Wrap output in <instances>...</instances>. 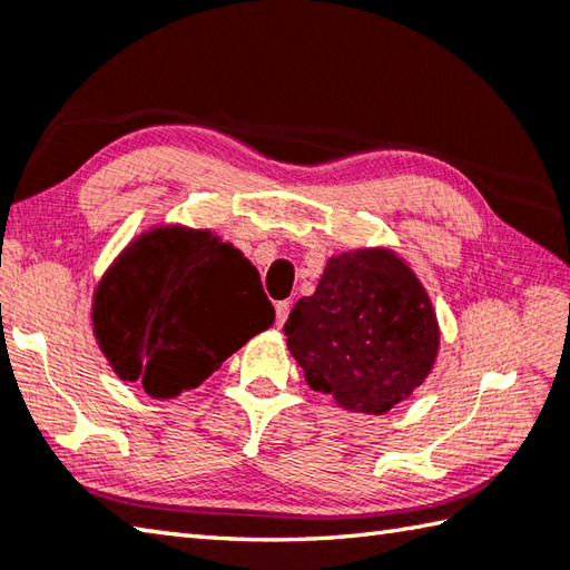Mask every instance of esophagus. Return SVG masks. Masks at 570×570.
Here are the masks:
<instances>
[{
  "instance_id": "obj_1",
  "label": "esophagus",
  "mask_w": 570,
  "mask_h": 570,
  "mask_svg": "<svg viewBox=\"0 0 570 570\" xmlns=\"http://www.w3.org/2000/svg\"><path fill=\"white\" fill-rule=\"evenodd\" d=\"M288 311H292V301H278L276 304V326H284L288 318Z\"/></svg>"
}]
</instances>
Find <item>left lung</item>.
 Listing matches in <instances>:
<instances>
[{
  "instance_id": "8db88e82",
  "label": "left lung",
  "mask_w": 570,
  "mask_h": 570,
  "mask_svg": "<svg viewBox=\"0 0 570 570\" xmlns=\"http://www.w3.org/2000/svg\"><path fill=\"white\" fill-rule=\"evenodd\" d=\"M284 333L308 387L363 415H385L407 400L440 351L425 286L387 247L331 256L314 296L298 298Z\"/></svg>"
}]
</instances>
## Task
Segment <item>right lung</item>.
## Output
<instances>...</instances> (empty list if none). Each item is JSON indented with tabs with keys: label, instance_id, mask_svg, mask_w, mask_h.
Segmentation results:
<instances>
[{
	"label": "right lung",
	"instance_id": "1",
	"mask_svg": "<svg viewBox=\"0 0 570 570\" xmlns=\"http://www.w3.org/2000/svg\"><path fill=\"white\" fill-rule=\"evenodd\" d=\"M94 333L120 381L177 397L274 323L259 272L209 229L155 227L132 239L94 294Z\"/></svg>",
	"mask_w": 570,
	"mask_h": 570
}]
</instances>
